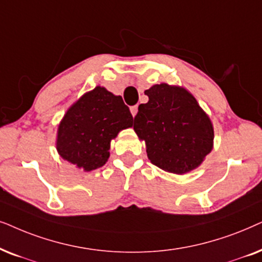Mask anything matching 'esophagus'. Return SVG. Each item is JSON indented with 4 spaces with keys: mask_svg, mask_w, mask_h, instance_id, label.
<instances>
[{
    "mask_svg": "<svg viewBox=\"0 0 262 262\" xmlns=\"http://www.w3.org/2000/svg\"><path fill=\"white\" fill-rule=\"evenodd\" d=\"M130 113H132V115H133V117H134L135 115L138 114V106H137V105L132 106V107H130Z\"/></svg>",
    "mask_w": 262,
    "mask_h": 262,
    "instance_id": "esophagus-1",
    "label": "esophagus"
}]
</instances>
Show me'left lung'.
<instances>
[{
    "mask_svg": "<svg viewBox=\"0 0 262 262\" xmlns=\"http://www.w3.org/2000/svg\"><path fill=\"white\" fill-rule=\"evenodd\" d=\"M134 130L146 144L148 159L166 172L183 175L201 165L213 148L211 118L184 87L159 83L145 91Z\"/></svg>",
    "mask_w": 262,
    "mask_h": 262,
    "instance_id": "1",
    "label": "left lung"
}]
</instances>
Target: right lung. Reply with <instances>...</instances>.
Wrapping results in <instances>:
<instances>
[{
  "instance_id": "right-lung-1",
  "label": "right lung",
  "mask_w": 262,
  "mask_h": 262,
  "mask_svg": "<svg viewBox=\"0 0 262 262\" xmlns=\"http://www.w3.org/2000/svg\"><path fill=\"white\" fill-rule=\"evenodd\" d=\"M133 127V116L121 96L97 86L67 110L57 128L56 149L83 171L102 167L110 157V142Z\"/></svg>"
}]
</instances>
